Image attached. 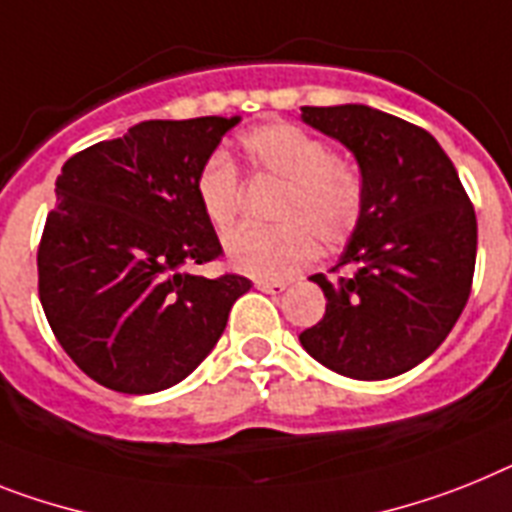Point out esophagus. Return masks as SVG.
<instances>
[{"label":"esophagus","mask_w":512,"mask_h":512,"mask_svg":"<svg viewBox=\"0 0 512 512\" xmlns=\"http://www.w3.org/2000/svg\"><path fill=\"white\" fill-rule=\"evenodd\" d=\"M255 286L263 291V294H281V291H286V283L281 281H257Z\"/></svg>","instance_id":"esophagus-1"}]
</instances>
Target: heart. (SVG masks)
<instances>
[{
    "mask_svg": "<svg viewBox=\"0 0 512 512\" xmlns=\"http://www.w3.org/2000/svg\"><path fill=\"white\" fill-rule=\"evenodd\" d=\"M249 169L281 182L273 205L276 226H239L223 239L231 268L247 276L289 278L320 247H341L359 226L364 208L362 179L349 161L333 156L320 137L289 122L263 124L242 135ZM197 200L218 231L239 213L236 171L223 156H210L197 174Z\"/></svg>",
    "mask_w": 512,
    "mask_h": 512,
    "instance_id": "b5f03b06",
    "label": "heart"
}]
</instances>
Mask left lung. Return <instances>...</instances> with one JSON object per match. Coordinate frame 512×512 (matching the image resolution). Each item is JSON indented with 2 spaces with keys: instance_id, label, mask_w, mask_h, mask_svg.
I'll return each mask as SVG.
<instances>
[{
  "instance_id": "1",
  "label": "left lung",
  "mask_w": 512,
  "mask_h": 512,
  "mask_svg": "<svg viewBox=\"0 0 512 512\" xmlns=\"http://www.w3.org/2000/svg\"><path fill=\"white\" fill-rule=\"evenodd\" d=\"M302 122L359 163L364 208L338 257L346 276L315 281L328 304L299 336L322 367L388 380L435 354L471 294L476 216L435 137L362 103L302 106Z\"/></svg>"
}]
</instances>
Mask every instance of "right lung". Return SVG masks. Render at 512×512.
Segmentation results:
<instances>
[{
  "label": "right lung",
  "mask_w": 512,
  "mask_h": 512,
  "mask_svg": "<svg viewBox=\"0 0 512 512\" xmlns=\"http://www.w3.org/2000/svg\"><path fill=\"white\" fill-rule=\"evenodd\" d=\"M242 117L150 119L80 150L57 176L38 247V294L90 380L148 395L192 375L252 281L205 278L221 255L197 174Z\"/></svg>",
  "instance_id": "right-lung-1"
}]
</instances>
